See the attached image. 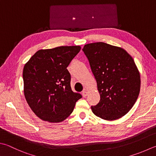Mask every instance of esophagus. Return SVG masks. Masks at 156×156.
Instances as JSON below:
<instances>
[{"label":"esophagus","mask_w":156,"mask_h":156,"mask_svg":"<svg viewBox=\"0 0 156 156\" xmlns=\"http://www.w3.org/2000/svg\"><path fill=\"white\" fill-rule=\"evenodd\" d=\"M82 95H83V97H86L87 95V92L86 90H84L83 92H82Z\"/></svg>","instance_id":"34e87169"}]
</instances>
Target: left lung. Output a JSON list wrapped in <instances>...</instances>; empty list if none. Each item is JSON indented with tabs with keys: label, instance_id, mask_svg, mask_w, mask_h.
<instances>
[{
	"label": "left lung",
	"instance_id": "1",
	"mask_svg": "<svg viewBox=\"0 0 156 156\" xmlns=\"http://www.w3.org/2000/svg\"><path fill=\"white\" fill-rule=\"evenodd\" d=\"M83 51L101 96L98 103L91 107L93 113L108 121L121 118L140 92V73L133 58L123 48L102 42L86 44Z\"/></svg>",
	"mask_w": 156,
	"mask_h": 156
}]
</instances>
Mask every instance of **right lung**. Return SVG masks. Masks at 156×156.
Here are the masks:
<instances>
[{"mask_svg": "<svg viewBox=\"0 0 156 156\" xmlns=\"http://www.w3.org/2000/svg\"><path fill=\"white\" fill-rule=\"evenodd\" d=\"M80 46L40 49L23 69V93L29 107L43 121L59 123L74 109L81 95L73 92L67 67Z\"/></svg>", "mask_w": 156, "mask_h": 156, "instance_id": "right-lung-1", "label": "right lung"}]
</instances>
